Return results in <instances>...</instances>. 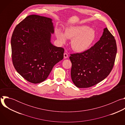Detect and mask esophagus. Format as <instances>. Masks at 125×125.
<instances>
[{
    "instance_id": "obj_1",
    "label": "esophagus",
    "mask_w": 125,
    "mask_h": 125,
    "mask_svg": "<svg viewBox=\"0 0 125 125\" xmlns=\"http://www.w3.org/2000/svg\"><path fill=\"white\" fill-rule=\"evenodd\" d=\"M68 57V53H64V58H65V59H66V58H67Z\"/></svg>"
}]
</instances>
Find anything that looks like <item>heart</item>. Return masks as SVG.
<instances>
[{
	"label": "heart",
	"instance_id": "b5f03b06",
	"mask_svg": "<svg viewBox=\"0 0 125 125\" xmlns=\"http://www.w3.org/2000/svg\"><path fill=\"white\" fill-rule=\"evenodd\" d=\"M56 37L62 43H65L66 38L72 39L71 46L78 52L85 51L93 43L95 38V31L87 26L77 25L71 26L66 29L65 34L60 29L55 31Z\"/></svg>",
	"mask_w": 125,
	"mask_h": 125
}]
</instances>
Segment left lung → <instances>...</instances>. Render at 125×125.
<instances>
[{"instance_id": "8db88e82", "label": "left lung", "mask_w": 125, "mask_h": 125, "mask_svg": "<svg viewBox=\"0 0 125 125\" xmlns=\"http://www.w3.org/2000/svg\"><path fill=\"white\" fill-rule=\"evenodd\" d=\"M117 45L108 29L94 46L81 53L71 54V79L79 88L93 86L107 77L114 65Z\"/></svg>"}]
</instances>
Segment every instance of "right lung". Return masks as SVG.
Instances as JSON below:
<instances>
[{
  "instance_id": "right-lung-1",
  "label": "right lung",
  "mask_w": 125,
  "mask_h": 125,
  "mask_svg": "<svg viewBox=\"0 0 125 125\" xmlns=\"http://www.w3.org/2000/svg\"><path fill=\"white\" fill-rule=\"evenodd\" d=\"M52 19L31 15L18 24L12 35V60L16 70L27 81L38 83L48 77L63 59L64 49L50 42Z\"/></svg>"
}]
</instances>
